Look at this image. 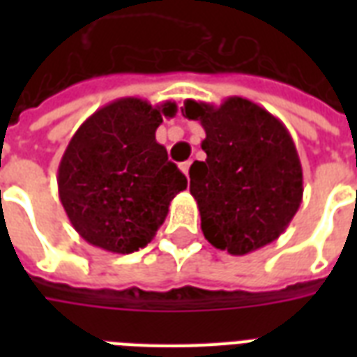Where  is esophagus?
<instances>
[{"mask_svg": "<svg viewBox=\"0 0 357 357\" xmlns=\"http://www.w3.org/2000/svg\"><path fill=\"white\" fill-rule=\"evenodd\" d=\"M190 162H192V161H185V162H181V165H179V168H181V172H183L185 176H187V179H189V168H190Z\"/></svg>", "mask_w": 357, "mask_h": 357, "instance_id": "1", "label": "esophagus"}]
</instances>
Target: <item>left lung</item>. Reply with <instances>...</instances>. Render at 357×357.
Segmentation results:
<instances>
[{
    "mask_svg": "<svg viewBox=\"0 0 357 357\" xmlns=\"http://www.w3.org/2000/svg\"><path fill=\"white\" fill-rule=\"evenodd\" d=\"M181 113L206 129L207 159L192 162L189 176L207 241L231 255L276 241L304 195L298 151L282 120L238 96L218 107L187 100Z\"/></svg>",
    "mask_w": 357,
    "mask_h": 357,
    "instance_id": "1",
    "label": "left lung"
}]
</instances>
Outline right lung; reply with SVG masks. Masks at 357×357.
Masks as SVG:
<instances>
[{"label": "right lung", "mask_w": 357, "mask_h": 357, "mask_svg": "<svg viewBox=\"0 0 357 357\" xmlns=\"http://www.w3.org/2000/svg\"><path fill=\"white\" fill-rule=\"evenodd\" d=\"M176 103L120 98L81 123L59 162V198L86 243L131 254L155 237L187 178L155 140Z\"/></svg>", "instance_id": "obj_1"}]
</instances>
